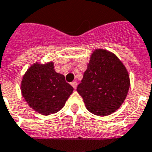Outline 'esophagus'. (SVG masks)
<instances>
[{"label":"esophagus","instance_id":"1","mask_svg":"<svg viewBox=\"0 0 152 152\" xmlns=\"http://www.w3.org/2000/svg\"><path fill=\"white\" fill-rule=\"evenodd\" d=\"M71 86H73V88H74V89H76V88H77V82H71Z\"/></svg>","mask_w":152,"mask_h":152}]
</instances>
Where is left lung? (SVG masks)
Segmentation results:
<instances>
[{
	"label": "left lung",
	"instance_id": "left-lung-1",
	"mask_svg": "<svg viewBox=\"0 0 152 152\" xmlns=\"http://www.w3.org/2000/svg\"><path fill=\"white\" fill-rule=\"evenodd\" d=\"M129 86V73L118 57L109 50L95 49L77 91L91 113L105 116L124 103Z\"/></svg>",
	"mask_w": 152,
	"mask_h": 152
}]
</instances>
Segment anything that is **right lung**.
Here are the masks:
<instances>
[{"label":"right lung","mask_w":152,"mask_h":152,"mask_svg":"<svg viewBox=\"0 0 152 152\" xmlns=\"http://www.w3.org/2000/svg\"><path fill=\"white\" fill-rule=\"evenodd\" d=\"M20 90L31 109L48 116L63 109L74 88L66 82L64 75L55 71L53 62H36L23 75Z\"/></svg>","instance_id":"obj_1"}]
</instances>
